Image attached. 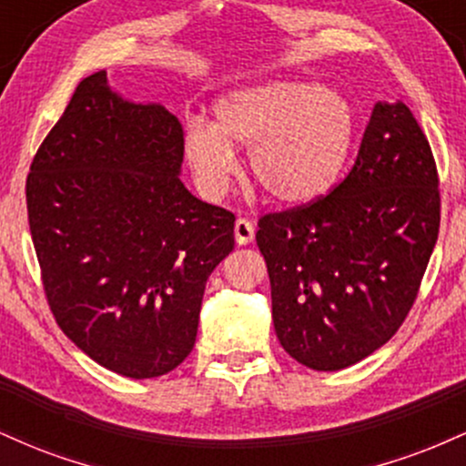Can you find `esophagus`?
Listing matches in <instances>:
<instances>
[{"instance_id": "34e87169", "label": "esophagus", "mask_w": 466, "mask_h": 466, "mask_svg": "<svg viewBox=\"0 0 466 466\" xmlns=\"http://www.w3.org/2000/svg\"><path fill=\"white\" fill-rule=\"evenodd\" d=\"M234 237H237L238 245L251 243V240H254V223L243 217L237 218V223H234Z\"/></svg>"}]
</instances>
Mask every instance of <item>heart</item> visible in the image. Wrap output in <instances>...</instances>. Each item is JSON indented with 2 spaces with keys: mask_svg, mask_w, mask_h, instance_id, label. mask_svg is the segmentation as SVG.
<instances>
[{
  "mask_svg": "<svg viewBox=\"0 0 466 466\" xmlns=\"http://www.w3.org/2000/svg\"><path fill=\"white\" fill-rule=\"evenodd\" d=\"M355 137L339 94L302 80H271L223 96L215 127L192 122L184 151L203 195L217 199L238 168L234 147L249 148V173L271 199L307 203L333 186Z\"/></svg>",
  "mask_w": 466,
  "mask_h": 466,
  "instance_id": "obj_1",
  "label": "heart"
}]
</instances>
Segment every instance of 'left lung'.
<instances>
[{
    "instance_id": "8db88e82",
    "label": "left lung",
    "mask_w": 466,
    "mask_h": 466,
    "mask_svg": "<svg viewBox=\"0 0 466 466\" xmlns=\"http://www.w3.org/2000/svg\"><path fill=\"white\" fill-rule=\"evenodd\" d=\"M438 228L430 142L403 103H377L339 184L258 218L282 349L319 372L381 349L414 307Z\"/></svg>"
}]
</instances>
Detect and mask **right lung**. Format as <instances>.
<instances>
[{
    "instance_id": "1",
    "label": "right lung",
    "mask_w": 466,
    "mask_h": 466,
    "mask_svg": "<svg viewBox=\"0 0 466 466\" xmlns=\"http://www.w3.org/2000/svg\"><path fill=\"white\" fill-rule=\"evenodd\" d=\"M181 162L177 117L122 100L96 72L25 179L50 311L85 355L122 377H162L190 355L208 278L234 249V215L190 195Z\"/></svg>"
}]
</instances>
